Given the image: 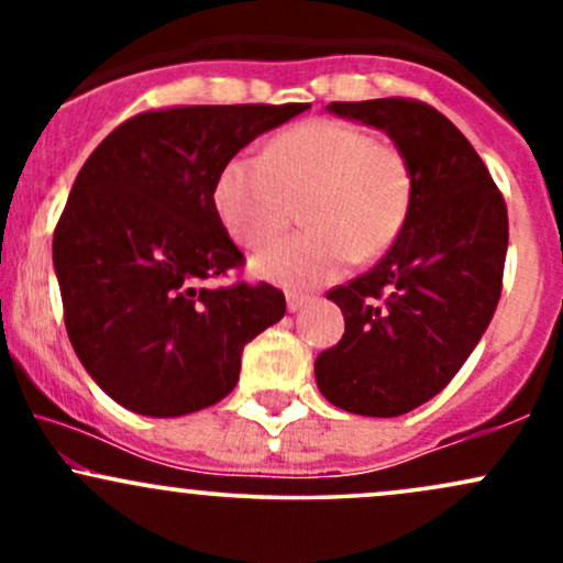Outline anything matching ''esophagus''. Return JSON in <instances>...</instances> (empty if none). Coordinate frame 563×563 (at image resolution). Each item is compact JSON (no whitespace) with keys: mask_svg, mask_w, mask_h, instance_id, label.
<instances>
[{"mask_svg":"<svg viewBox=\"0 0 563 563\" xmlns=\"http://www.w3.org/2000/svg\"><path fill=\"white\" fill-rule=\"evenodd\" d=\"M286 299H288V309H290V312H299L303 303L309 301V296H307V294H296V290H290Z\"/></svg>","mask_w":563,"mask_h":563,"instance_id":"obj_1","label":"esophagus"}]
</instances>
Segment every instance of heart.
Instances as JSON below:
<instances>
[{"mask_svg": "<svg viewBox=\"0 0 563 563\" xmlns=\"http://www.w3.org/2000/svg\"><path fill=\"white\" fill-rule=\"evenodd\" d=\"M416 174L399 145L365 126L312 119L275 134L262 156H235L214 183L222 228L245 249L286 228L290 200H303L301 232L269 243L251 267L264 280L312 288L339 277L354 256L373 260L402 235Z\"/></svg>", "mask_w": 563, "mask_h": 563, "instance_id": "1", "label": "heart"}]
</instances>
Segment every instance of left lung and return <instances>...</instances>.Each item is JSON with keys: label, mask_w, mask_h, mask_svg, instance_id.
<instances>
[{"label": "left lung", "mask_w": 563, "mask_h": 563, "mask_svg": "<svg viewBox=\"0 0 563 563\" xmlns=\"http://www.w3.org/2000/svg\"><path fill=\"white\" fill-rule=\"evenodd\" d=\"M328 111L384 129L416 174L402 235L376 267L328 290L346 328L314 360L328 402L394 418L442 391L487 331L503 290L506 200L474 145L429 102L380 97Z\"/></svg>", "instance_id": "1"}]
</instances>
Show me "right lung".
Returning a JSON list of instances; mask_svg holds the SVG:
<instances>
[{
	"instance_id": "obj_1",
	"label": "right lung",
	"mask_w": 563,
	"mask_h": 563,
	"mask_svg": "<svg viewBox=\"0 0 563 563\" xmlns=\"http://www.w3.org/2000/svg\"><path fill=\"white\" fill-rule=\"evenodd\" d=\"M286 106H174L119 124L81 166L53 262L76 357L126 410L174 418L235 389L243 346L286 314L269 283L200 286L241 269L214 209L217 174Z\"/></svg>"
}]
</instances>
